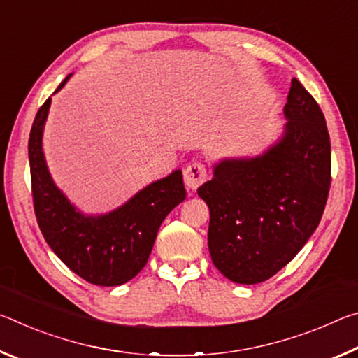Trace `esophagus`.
<instances>
[{"label":"esophagus","mask_w":358,"mask_h":358,"mask_svg":"<svg viewBox=\"0 0 358 358\" xmlns=\"http://www.w3.org/2000/svg\"><path fill=\"white\" fill-rule=\"evenodd\" d=\"M183 177L185 183L189 189H197L207 180V167L201 164V162H191V164L185 167Z\"/></svg>","instance_id":"esophagus-1"}]
</instances>
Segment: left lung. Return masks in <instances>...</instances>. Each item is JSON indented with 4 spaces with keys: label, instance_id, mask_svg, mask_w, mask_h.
Returning a JSON list of instances; mask_svg holds the SVG:
<instances>
[{
    "label": "left lung",
    "instance_id": "1",
    "mask_svg": "<svg viewBox=\"0 0 358 358\" xmlns=\"http://www.w3.org/2000/svg\"><path fill=\"white\" fill-rule=\"evenodd\" d=\"M282 113L278 142L262 155L224 157L197 189L210 208L211 260L232 282H262L286 266L317 229L329 197V131L296 78Z\"/></svg>",
    "mask_w": 358,
    "mask_h": 358
}]
</instances>
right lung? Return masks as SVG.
<instances>
[{
	"mask_svg": "<svg viewBox=\"0 0 358 358\" xmlns=\"http://www.w3.org/2000/svg\"><path fill=\"white\" fill-rule=\"evenodd\" d=\"M69 74L55 90L58 93ZM53 93V94H55ZM52 98L36 113L29 132L34 213L42 235L66 266L96 286H120L141 271L166 216L186 199L180 169L134 194L104 215H85L59 189L48 172L42 134Z\"/></svg>",
	"mask_w": 358,
	"mask_h": 358,
	"instance_id": "obj_1",
	"label": "right lung"
}]
</instances>
